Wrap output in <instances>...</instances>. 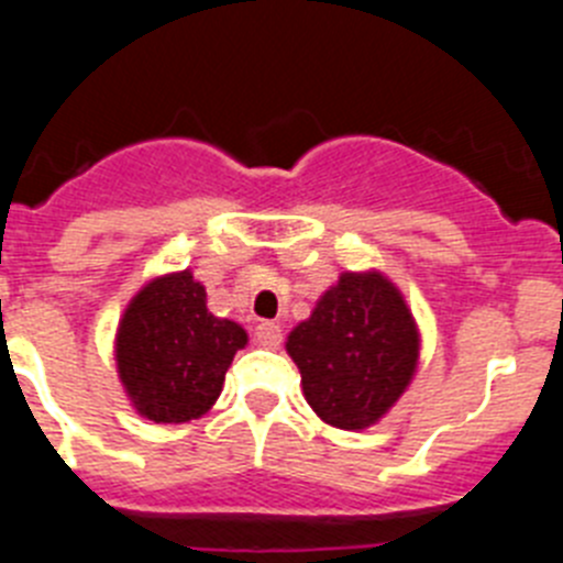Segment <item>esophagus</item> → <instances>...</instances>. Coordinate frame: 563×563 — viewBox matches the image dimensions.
Returning a JSON list of instances; mask_svg holds the SVG:
<instances>
[{
	"instance_id": "obj_1",
	"label": "esophagus",
	"mask_w": 563,
	"mask_h": 563,
	"mask_svg": "<svg viewBox=\"0 0 563 563\" xmlns=\"http://www.w3.org/2000/svg\"><path fill=\"white\" fill-rule=\"evenodd\" d=\"M256 341L262 346H278L282 343V327L276 321H262V324H256Z\"/></svg>"
}]
</instances>
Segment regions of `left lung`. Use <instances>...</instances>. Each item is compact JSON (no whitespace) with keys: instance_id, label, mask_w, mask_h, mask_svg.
Segmentation results:
<instances>
[{"instance_id":"8db88e82","label":"left lung","mask_w":563,"mask_h":563,"mask_svg":"<svg viewBox=\"0 0 563 563\" xmlns=\"http://www.w3.org/2000/svg\"><path fill=\"white\" fill-rule=\"evenodd\" d=\"M420 327L400 287L380 271H343L292 327L285 350L310 409L327 426L363 431L389 415L415 380Z\"/></svg>"}]
</instances>
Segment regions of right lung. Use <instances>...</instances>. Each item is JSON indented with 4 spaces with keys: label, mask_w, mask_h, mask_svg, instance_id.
Wrapping results in <instances>:
<instances>
[{
    "label": "right lung",
    "mask_w": 563,
    "mask_h": 563,
    "mask_svg": "<svg viewBox=\"0 0 563 563\" xmlns=\"http://www.w3.org/2000/svg\"><path fill=\"white\" fill-rule=\"evenodd\" d=\"M206 285L188 271L152 276L129 298L114 332L118 380L152 422L200 420L217 402L245 327L208 312Z\"/></svg>",
    "instance_id": "obj_1"
}]
</instances>
